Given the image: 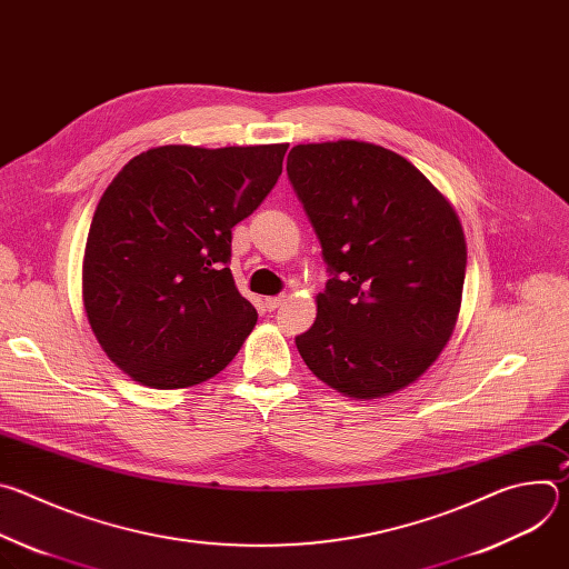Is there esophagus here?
I'll use <instances>...</instances> for the list:
<instances>
[{
  "label": "esophagus",
  "mask_w": 569,
  "mask_h": 569,
  "mask_svg": "<svg viewBox=\"0 0 569 569\" xmlns=\"http://www.w3.org/2000/svg\"><path fill=\"white\" fill-rule=\"evenodd\" d=\"M286 301V295H277V297H266V308L268 310H277L281 303Z\"/></svg>",
  "instance_id": "obj_1"
}]
</instances>
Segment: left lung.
I'll list each match as a JSON object with an SVG mask.
<instances>
[{"label":"left lung","mask_w":569,"mask_h":569,"mask_svg":"<svg viewBox=\"0 0 569 569\" xmlns=\"http://www.w3.org/2000/svg\"><path fill=\"white\" fill-rule=\"evenodd\" d=\"M288 180L331 279L295 338L308 369L351 398L415 382L448 345L466 277L450 202L405 157L376 143H299Z\"/></svg>","instance_id":"8db88e82"}]
</instances>
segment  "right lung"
Returning a JSON list of instances; mask_svg holds the SVG:
<instances>
[{
	"mask_svg": "<svg viewBox=\"0 0 569 569\" xmlns=\"http://www.w3.org/2000/svg\"><path fill=\"white\" fill-rule=\"evenodd\" d=\"M288 143L159 146L117 173L92 218L83 303L108 358L154 389L220 373L257 323L233 283L231 227L266 200Z\"/></svg>",
	"mask_w": 569,
	"mask_h": 569,
	"instance_id": "add662e5",
	"label": "right lung"
}]
</instances>
